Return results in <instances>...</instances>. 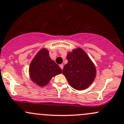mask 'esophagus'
Instances as JSON below:
<instances>
[{"label": "esophagus", "mask_w": 124, "mask_h": 124, "mask_svg": "<svg viewBox=\"0 0 124 124\" xmlns=\"http://www.w3.org/2000/svg\"><path fill=\"white\" fill-rule=\"evenodd\" d=\"M60 68L62 69H62H63V65H62V64H60Z\"/></svg>", "instance_id": "34e87169"}]
</instances>
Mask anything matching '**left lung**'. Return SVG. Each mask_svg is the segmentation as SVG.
I'll return each instance as SVG.
<instances>
[{
  "label": "left lung",
  "instance_id": "left-lung-1",
  "mask_svg": "<svg viewBox=\"0 0 124 124\" xmlns=\"http://www.w3.org/2000/svg\"><path fill=\"white\" fill-rule=\"evenodd\" d=\"M67 60L62 74L70 85L77 90L88 87L95 79L96 70L86 54L81 48L74 49L67 54Z\"/></svg>",
  "mask_w": 124,
  "mask_h": 124
}]
</instances>
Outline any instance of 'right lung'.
<instances>
[{
    "mask_svg": "<svg viewBox=\"0 0 124 124\" xmlns=\"http://www.w3.org/2000/svg\"><path fill=\"white\" fill-rule=\"evenodd\" d=\"M31 81L40 86L46 85L53 76L62 73L58 64L49 57L45 49L40 50L34 57L29 67Z\"/></svg>",
    "mask_w": 124,
    "mask_h": 124,
    "instance_id": "1",
    "label": "right lung"
}]
</instances>
